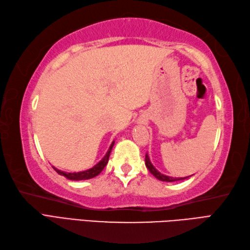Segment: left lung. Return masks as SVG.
Listing matches in <instances>:
<instances>
[{"label": "left lung", "instance_id": "1", "mask_svg": "<svg viewBox=\"0 0 250 250\" xmlns=\"http://www.w3.org/2000/svg\"><path fill=\"white\" fill-rule=\"evenodd\" d=\"M146 166L147 169H149V171L151 172V174L153 175L155 178H157V179H159V180H161V181L174 182V181H178V180H185V179H187V178L191 177V176H189V177H185V178H172V177L165 176V175L161 174V172L157 170L153 165H152V163H151V161L149 159V155H147V154H146Z\"/></svg>", "mask_w": 250, "mask_h": 250}]
</instances>
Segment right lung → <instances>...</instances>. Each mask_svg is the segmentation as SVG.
<instances>
[{"label": "right lung", "instance_id": "add662e5", "mask_svg": "<svg viewBox=\"0 0 250 250\" xmlns=\"http://www.w3.org/2000/svg\"><path fill=\"white\" fill-rule=\"evenodd\" d=\"M114 146V141L112 142L108 152H106L105 155L103 157V160H101L99 163H97V164L94 166L89 168V169L87 170H84V171H80V172H65V171H62V170H59L57 169V168L54 167V169L58 172L59 175L63 176L67 178V179H70V180H86V179H90V178H94L96 176H98L101 171H103L104 168L105 167V165L108 164V161H109V156H110V153H111V150L112 147H113Z\"/></svg>", "mask_w": 250, "mask_h": 250}]
</instances>
